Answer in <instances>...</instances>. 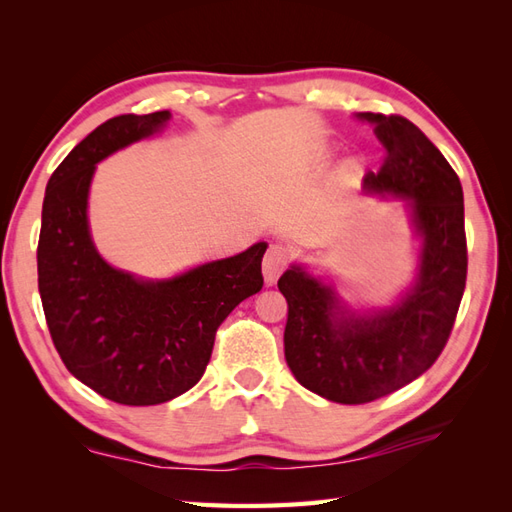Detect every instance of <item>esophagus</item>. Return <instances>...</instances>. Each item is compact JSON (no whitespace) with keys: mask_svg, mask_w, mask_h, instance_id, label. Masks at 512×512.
<instances>
[{"mask_svg":"<svg viewBox=\"0 0 512 512\" xmlns=\"http://www.w3.org/2000/svg\"><path fill=\"white\" fill-rule=\"evenodd\" d=\"M288 262H290V250L284 244H270L262 264L268 284H275L277 277L286 270Z\"/></svg>","mask_w":512,"mask_h":512,"instance_id":"esophagus-1","label":"esophagus"}]
</instances>
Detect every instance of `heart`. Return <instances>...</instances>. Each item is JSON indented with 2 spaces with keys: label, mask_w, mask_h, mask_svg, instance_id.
Listing matches in <instances>:
<instances>
[{
  "label": "heart",
  "mask_w": 512,
  "mask_h": 512,
  "mask_svg": "<svg viewBox=\"0 0 512 512\" xmlns=\"http://www.w3.org/2000/svg\"><path fill=\"white\" fill-rule=\"evenodd\" d=\"M341 173H343V178L354 180V178H358V173H361V167H358L356 162H347Z\"/></svg>",
  "instance_id": "1"
}]
</instances>
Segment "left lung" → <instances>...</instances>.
<instances>
[{"mask_svg": "<svg viewBox=\"0 0 512 512\" xmlns=\"http://www.w3.org/2000/svg\"><path fill=\"white\" fill-rule=\"evenodd\" d=\"M385 147L367 171L369 193L411 200L422 235L416 288L398 306L367 317L336 306L332 288L290 268L279 279L288 301L286 363L299 383L341 405H363L409 385L438 361L466 286L464 195L458 173L420 129L398 114H358Z\"/></svg>", "mask_w": 512, "mask_h": 512, "instance_id": "left-lung-1", "label": "left lung"}]
</instances>
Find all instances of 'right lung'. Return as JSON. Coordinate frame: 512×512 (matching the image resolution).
I'll return each mask as SVG.
<instances>
[{
  "instance_id": "add662e5",
  "label": "right lung",
  "mask_w": 512,
  "mask_h": 512,
  "mask_svg": "<svg viewBox=\"0 0 512 512\" xmlns=\"http://www.w3.org/2000/svg\"><path fill=\"white\" fill-rule=\"evenodd\" d=\"M169 112L114 116L76 145L48 180L37 273L43 314L68 372L118 405H160L202 378L215 332L262 290L259 242L169 281H138L96 253L88 189L96 162L151 136Z\"/></svg>"
}]
</instances>
